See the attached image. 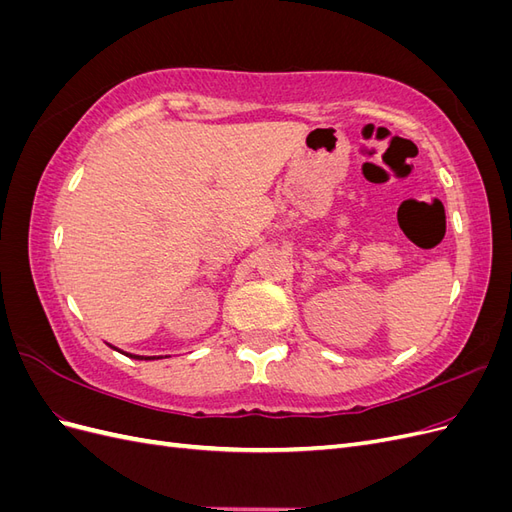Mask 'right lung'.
<instances>
[{"label":"right lung","instance_id":"right-lung-1","mask_svg":"<svg viewBox=\"0 0 512 512\" xmlns=\"http://www.w3.org/2000/svg\"><path fill=\"white\" fill-rule=\"evenodd\" d=\"M117 352H121L119 348H115ZM121 354H126V356H130V359H138V361H153V359H162V356H138V354H128V352H121Z\"/></svg>","mask_w":512,"mask_h":512}]
</instances>
